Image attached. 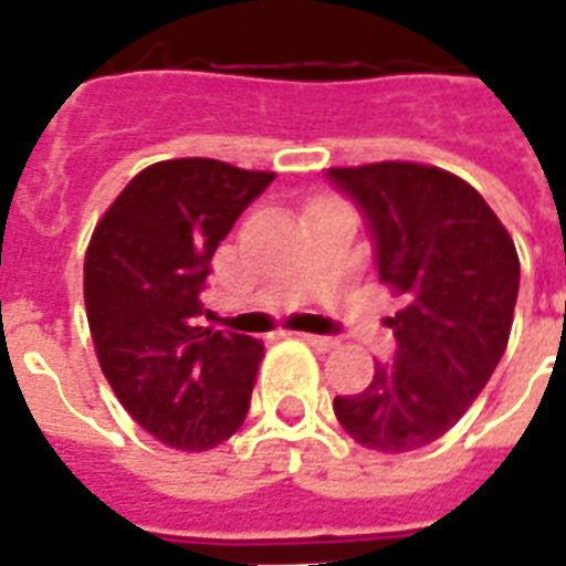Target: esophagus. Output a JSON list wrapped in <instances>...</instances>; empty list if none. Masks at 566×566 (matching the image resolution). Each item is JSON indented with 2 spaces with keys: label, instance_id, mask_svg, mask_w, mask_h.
Returning <instances> with one entry per match:
<instances>
[{
  "label": "esophagus",
  "instance_id": "1",
  "mask_svg": "<svg viewBox=\"0 0 566 566\" xmlns=\"http://www.w3.org/2000/svg\"><path fill=\"white\" fill-rule=\"evenodd\" d=\"M301 338H304L306 345L315 347V350H333L338 345L333 336H315V333H301Z\"/></svg>",
  "mask_w": 566,
  "mask_h": 566
}]
</instances>
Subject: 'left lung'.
Returning a JSON list of instances; mask_svg holds the SVG:
<instances>
[{"label": "left lung", "mask_w": 566, "mask_h": 566, "mask_svg": "<svg viewBox=\"0 0 566 566\" xmlns=\"http://www.w3.org/2000/svg\"><path fill=\"white\" fill-rule=\"evenodd\" d=\"M370 230L379 283L403 310L395 361H377L370 386L336 397L354 441L409 453L459 423L500 365L512 333L520 260L496 212L450 171L420 163L329 169Z\"/></svg>", "instance_id": "left-lung-1"}]
</instances>
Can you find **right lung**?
Wrapping results in <instances>:
<instances>
[{"label":"right lung","instance_id":"add662e5","mask_svg":"<svg viewBox=\"0 0 566 566\" xmlns=\"http://www.w3.org/2000/svg\"><path fill=\"white\" fill-rule=\"evenodd\" d=\"M274 171L207 157L148 166L122 189L84 256L98 365L130 418L175 450H210L248 415L262 342L198 327L221 239Z\"/></svg>","mask_w":566,"mask_h":566}]
</instances>
